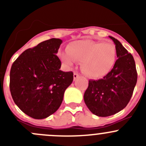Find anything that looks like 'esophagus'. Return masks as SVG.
<instances>
[{
    "mask_svg": "<svg viewBox=\"0 0 146 146\" xmlns=\"http://www.w3.org/2000/svg\"><path fill=\"white\" fill-rule=\"evenodd\" d=\"M78 78H79V75L77 73H73V79H74V80H76V79H78Z\"/></svg>",
    "mask_w": 146,
    "mask_h": 146,
    "instance_id": "obj_1",
    "label": "esophagus"
}]
</instances>
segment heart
<instances>
[{"label":"heart","mask_w":146,"mask_h":146,"mask_svg":"<svg viewBox=\"0 0 146 146\" xmlns=\"http://www.w3.org/2000/svg\"><path fill=\"white\" fill-rule=\"evenodd\" d=\"M61 59L67 67L81 61V69L87 76L98 78L111 70L117 58V49L112 43L92 40H78L61 54Z\"/></svg>","instance_id":"b5f03b06"}]
</instances>
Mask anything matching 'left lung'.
<instances>
[{"label": "left lung", "mask_w": 146, "mask_h": 146, "mask_svg": "<svg viewBox=\"0 0 146 146\" xmlns=\"http://www.w3.org/2000/svg\"><path fill=\"white\" fill-rule=\"evenodd\" d=\"M117 57L114 67L103 78L90 80L84 101L90 111L98 117L115 114L130 101L137 82L136 64L133 56L113 36Z\"/></svg>", "instance_id": "obj_1"}]
</instances>
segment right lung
Masks as SVG:
<instances>
[{
	"instance_id": "obj_1",
	"label": "right lung",
	"mask_w": 146,
	"mask_h": 146,
	"mask_svg": "<svg viewBox=\"0 0 146 146\" xmlns=\"http://www.w3.org/2000/svg\"><path fill=\"white\" fill-rule=\"evenodd\" d=\"M60 39L42 42L20 54L10 73V90L16 105L29 117L42 119L58 110L64 92L72 83L73 72L60 70L56 56Z\"/></svg>"
}]
</instances>
